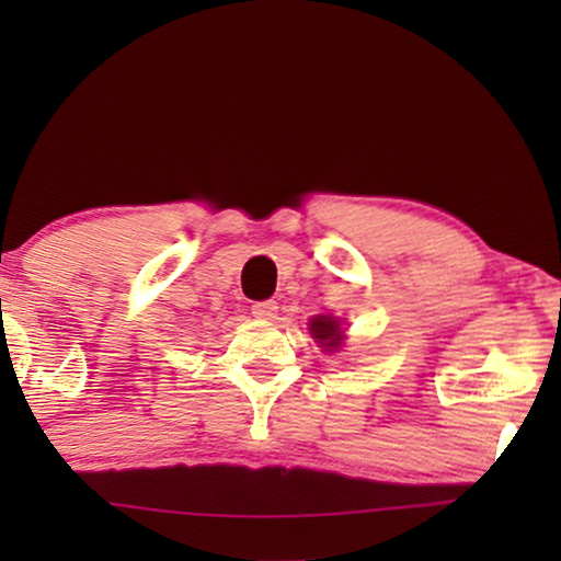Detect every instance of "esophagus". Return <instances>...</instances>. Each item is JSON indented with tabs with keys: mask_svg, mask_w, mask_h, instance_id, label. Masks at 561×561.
Listing matches in <instances>:
<instances>
[{
	"mask_svg": "<svg viewBox=\"0 0 561 561\" xmlns=\"http://www.w3.org/2000/svg\"><path fill=\"white\" fill-rule=\"evenodd\" d=\"M275 313H278V304L275 301H257V304H252V317H257V319H275Z\"/></svg>",
	"mask_w": 561,
	"mask_h": 561,
	"instance_id": "obj_1",
	"label": "esophagus"
}]
</instances>
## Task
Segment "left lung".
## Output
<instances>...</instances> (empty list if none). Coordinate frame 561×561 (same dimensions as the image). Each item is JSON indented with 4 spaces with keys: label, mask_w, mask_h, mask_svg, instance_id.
Here are the masks:
<instances>
[{
    "label": "left lung",
    "mask_w": 561,
    "mask_h": 561,
    "mask_svg": "<svg viewBox=\"0 0 561 561\" xmlns=\"http://www.w3.org/2000/svg\"><path fill=\"white\" fill-rule=\"evenodd\" d=\"M340 324L342 321L334 317H313L309 321V329H311V336L321 344V347L327 352H334L336 347H342V340H344V332Z\"/></svg>",
    "instance_id": "left-lung-1"
}]
</instances>
